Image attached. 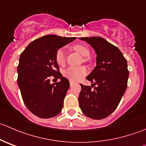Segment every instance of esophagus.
<instances>
[{"mask_svg": "<svg viewBox=\"0 0 146 146\" xmlns=\"http://www.w3.org/2000/svg\"><path fill=\"white\" fill-rule=\"evenodd\" d=\"M73 84H74V82L72 81V80H70V85H73Z\"/></svg>", "mask_w": 146, "mask_h": 146, "instance_id": "obj_1", "label": "esophagus"}]
</instances>
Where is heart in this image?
<instances>
[{
  "mask_svg": "<svg viewBox=\"0 0 146 146\" xmlns=\"http://www.w3.org/2000/svg\"><path fill=\"white\" fill-rule=\"evenodd\" d=\"M73 48L81 54L82 56H88L90 55V49L83 44H77L73 46ZM56 61L60 66L64 65L66 62V53L64 48H60L56 54ZM87 73L86 68L84 66L80 67H69L64 71V76L69 80L76 81L81 79Z\"/></svg>",
  "mask_w": 146,
  "mask_h": 146,
  "instance_id": "obj_1",
  "label": "heart"
}]
</instances>
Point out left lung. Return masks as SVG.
<instances>
[{
  "instance_id": "obj_1",
  "label": "left lung",
  "mask_w": 146,
  "mask_h": 146,
  "mask_svg": "<svg viewBox=\"0 0 146 146\" xmlns=\"http://www.w3.org/2000/svg\"><path fill=\"white\" fill-rule=\"evenodd\" d=\"M79 39L89 44L97 54L96 66L86 77L96 87L92 89V85L80 84L79 104L87 117L102 119L117 109L126 91L129 75L127 61L117 46L103 38Z\"/></svg>"
}]
</instances>
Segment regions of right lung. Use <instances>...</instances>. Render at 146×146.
Listing matches in <instances>:
<instances>
[{"mask_svg": "<svg viewBox=\"0 0 146 146\" xmlns=\"http://www.w3.org/2000/svg\"><path fill=\"white\" fill-rule=\"evenodd\" d=\"M76 39L46 35L31 42L20 54L17 85L26 107L39 118H51L62 110L70 83L58 70L56 54ZM53 77L59 78L60 82L50 84Z\"/></svg>", "mask_w": 146, "mask_h": 146, "instance_id": "1", "label": "right lung"}]
</instances>
